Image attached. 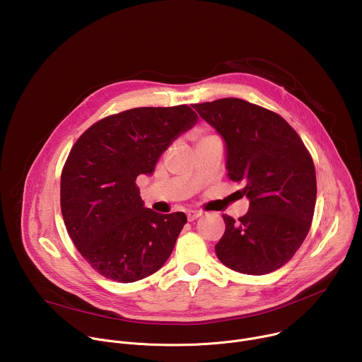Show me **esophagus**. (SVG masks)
I'll list each match as a JSON object with an SVG mask.
<instances>
[{"mask_svg": "<svg viewBox=\"0 0 362 362\" xmlns=\"http://www.w3.org/2000/svg\"><path fill=\"white\" fill-rule=\"evenodd\" d=\"M186 216H187V221H189V222H193V221H196L197 218H200L202 214L197 212V211H189V212L186 214Z\"/></svg>", "mask_w": 362, "mask_h": 362, "instance_id": "1", "label": "esophagus"}]
</instances>
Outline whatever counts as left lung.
I'll return each instance as SVG.
<instances>
[{"instance_id":"left-lung-1","label":"left lung","mask_w":362,"mask_h":362,"mask_svg":"<svg viewBox=\"0 0 362 362\" xmlns=\"http://www.w3.org/2000/svg\"><path fill=\"white\" fill-rule=\"evenodd\" d=\"M225 140L226 169L242 182L249 211L223 215L225 233L215 250L240 274L265 275L285 265L311 228L317 176L298 133L276 113L240 98L192 106Z\"/></svg>"}]
</instances>
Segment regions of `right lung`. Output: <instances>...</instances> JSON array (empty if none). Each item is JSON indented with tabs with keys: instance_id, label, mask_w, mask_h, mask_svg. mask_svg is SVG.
<instances>
[{
	"instance_id": "add662e5",
	"label": "right lung",
	"mask_w": 362,
	"mask_h": 362,
	"mask_svg": "<svg viewBox=\"0 0 362 362\" xmlns=\"http://www.w3.org/2000/svg\"><path fill=\"white\" fill-rule=\"evenodd\" d=\"M197 123L186 105L137 107L87 129L62 173V214L84 259L107 279L129 284L159 271L187 218L144 208L136 179Z\"/></svg>"
}]
</instances>
